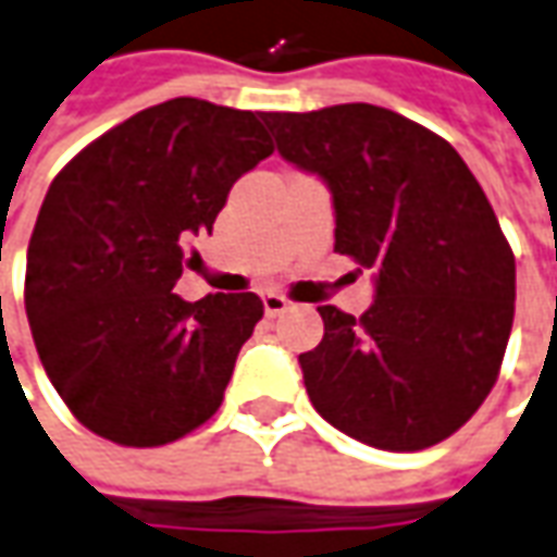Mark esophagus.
Wrapping results in <instances>:
<instances>
[{
	"instance_id": "esophagus-1",
	"label": "esophagus",
	"mask_w": 557,
	"mask_h": 557,
	"mask_svg": "<svg viewBox=\"0 0 557 557\" xmlns=\"http://www.w3.org/2000/svg\"><path fill=\"white\" fill-rule=\"evenodd\" d=\"M287 306H290V300L282 297V294H275V290H267V294H263V312H267L270 318L282 315Z\"/></svg>"
}]
</instances>
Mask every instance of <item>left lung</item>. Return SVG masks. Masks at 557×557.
Segmentation results:
<instances>
[{
  "mask_svg": "<svg viewBox=\"0 0 557 557\" xmlns=\"http://www.w3.org/2000/svg\"><path fill=\"white\" fill-rule=\"evenodd\" d=\"M285 160L333 190L336 245L375 272L360 318L318 306L300 367L318 416L385 451L448 440L494 388L516 315V257L461 154L397 111H267Z\"/></svg>",
  "mask_w": 557,
  "mask_h": 557,
  "instance_id": "1",
  "label": "left lung"
}]
</instances>
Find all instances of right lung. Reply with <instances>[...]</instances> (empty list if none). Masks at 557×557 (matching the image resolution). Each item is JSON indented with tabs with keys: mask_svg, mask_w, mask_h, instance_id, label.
Returning a JSON list of instances; mask_svg holds the SVG:
<instances>
[{
	"mask_svg": "<svg viewBox=\"0 0 557 557\" xmlns=\"http://www.w3.org/2000/svg\"><path fill=\"white\" fill-rule=\"evenodd\" d=\"M275 151L263 111L178 96L111 126L57 172L26 251L41 367L87 431L157 448L224 400L263 300L172 287L230 187Z\"/></svg>",
	"mask_w": 557,
	"mask_h": 557,
	"instance_id": "1",
	"label": "right lung"
}]
</instances>
